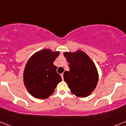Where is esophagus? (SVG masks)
<instances>
[{"mask_svg":"<svg viewBox=\"0 0 126 126\" xmlns=\"http://www.w3.org/2000/svg\"><path fill=\"white\" fill-rule=\"evenodd\" d=\"M63 75H64V74H63V73L61 74V77H62V79H64V76H63Z\"/></svg>","mask_w":126,"mask_h":126,"instance_id":"34e87169","label":"esophagus"}]
</instances>
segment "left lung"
Masks as SVG:
<instances>
[{
	"mask_svg": "<svg viewBox=\"0 0 126 126\" xmlns=\"http://www.w3.org/2000/svg\"><path fill=\"white\" fill-rule=\"evenodd\" d=\"M64 55L69 63V71L64 73V81L71 92L79 97L89 96L96 88L98 80L96 67L88 55L81 50L65 52Z\"/></svg>",
	"mask_w": 126,
	"mask_h": 126,
	"instance_id": "obj_1",
	"label": "left lung"
}]
</instances>
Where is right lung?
Returning <instances> with one entry per match:
<instances>
[{
  "label": "right lung",
  "mask_w": 126,
  "mask_h": 126,
  "mask_svg": "<svg viewBox=\"0 0 126 126\" xmlns=\"http://www.w3.org/2000/svg\"><path fill=\"white\" fill-rule=\"evenodd\" d=\"M59 52L43 49L34 53L26 63L23 74L26 88L33 97L45 99L53 94L62 81L53 62Z\"/></svg>",
  "instance_id": "1"
}]
</instances>
